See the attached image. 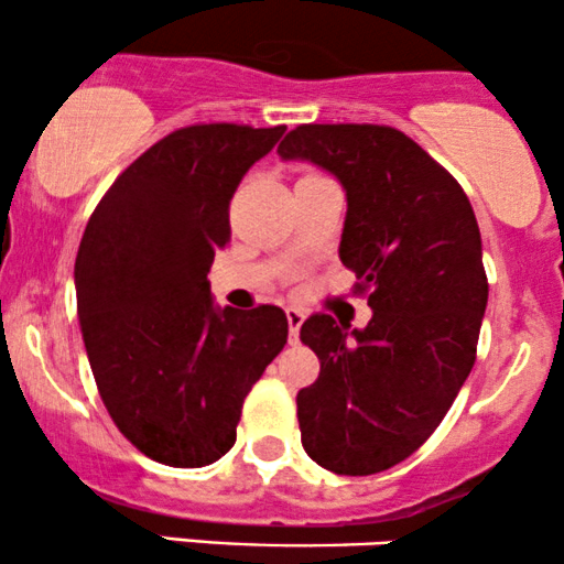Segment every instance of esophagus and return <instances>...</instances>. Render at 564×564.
Listing matches in <instances>:
<instances>
[{"label": "esophagus", "mask_w": 564, "mask_h": 564, "mask_svg": "<svg viewBox=\"0 0 564 564\" xmlns=\"http://www.w3.org/2000/svg\"><path fill=\"white\" fill-rule=\"evenodd\" d=\"M284 316H288V327H290V343H297V333H301V324L306 319L301 308H284Z\"/></svg>", "instance_id": "esophagus-1"}]
</instances>
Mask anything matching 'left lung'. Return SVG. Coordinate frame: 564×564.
<instances>
[{"mask_svg":"<svg viewBox=\"0 0 564 564\" xmlns=\"http://www.w3.org/2000/svg\"><path fill=\"white\" fill-rule=\"evenodd\" d=\"M340 178V261L372 319L348 333L303 322L319 377L297 393L303 448L337 475H375L425 443L478 354L488 280L480 229L459 182L412 137L377 123H303L276 148Z\"/></svg>","mask_w":564,"mask_h":564,"instance_id":"obj_1","label":"left lung"}]
</instances>
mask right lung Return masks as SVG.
Segmentation results:
<instances>
[{"mask_svg": "<svg viewBox=\"0 0 564 564\" xmlns=\"http://www.w3.org/2000/svg\"><path fill=\"white\" fill-rule=\"evenodd\" d=\"M284 126L171 131L112 182L76 256V303L99 399L150 459L205 467L235 446L245 395L288 343L276 306L216 308L208 271L229 200Z\"/></svg>", "mask_w": 564, "mask_h": 564, "instance_id": "1", "label": "right lung"}]
</instances>
